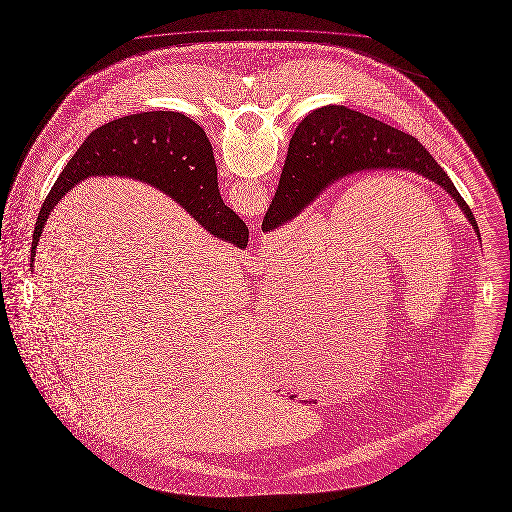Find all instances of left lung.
<instances>
[{
  "instance_id": "1",
  "label": "left lung",
  "mask_w": 512,
  "mask_h": 512,
  "mask_svg": "<svg viewBox=\"0 0 512 512\" xmlns=\"http://www.w3.org/2000/svg\"><path fill=\"white\" fill-rule=\"evenodd\" d=\"M385 169L412 171L445 190L480 241L476 217L430 152L414 136L345 106L314 109L298 123L262 231L269 233L291 223L335 181Z\"/></svg>"
}]
</instances>
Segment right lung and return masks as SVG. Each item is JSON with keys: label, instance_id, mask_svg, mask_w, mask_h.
Wrapping results in <instances>:
<instances>
[{"label": "right lung", "instance_id": "add662e5", "mask_svg": "<svg viewBox=\"0 0 512 512\" xmlns=\"http://www.w3.org/2000/svg\"><path fill=\"white\" fill-rule=\"evenodd\" d=\"M212 144L200 125L177 111L115 119L88 136L46 196L32 235L30 262L57 202L88 177H129L183 206L210 235L246 248L248 227L219 196ZM34 269V264H30Z\"/></svg>", "mask_w": 512, "mask_h": 512}]
</instances>
